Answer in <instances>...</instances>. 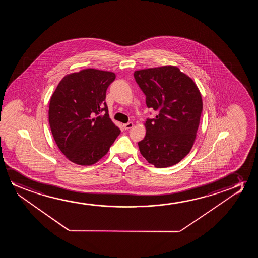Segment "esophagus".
<instances>
[{
  "label": "esophagus",
  "instance_id": "obj_1",
  "mask_svg": "<svg viewBox=\"0 0 258 258\" xmlns=\"http://www.w3.org/2000/svg\"><path fill=\"white\" fill-rule=\"evenodd\" d=\"M134 126V124L132 123V122H127V123L124 124L123 127L125 130H127V131H128V130H131V127H133Z\"/></svg>",
  "mask_w": 258,
  "mask_h": 258
}]
</instances>
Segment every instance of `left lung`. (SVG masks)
Returning <instances> with one entry per match:
<instances>
[{
	"label": "left lung",
	"mask_w": 258,
	"mask_h": 258,
	"mask_svg": "<svg viewBox=\"0 0 258 258\" xmlns=\"http://www.w3.org/2000/svg\"><path fill=\"white\" fill-rule=\"evenodd\" d=\"M135 80L157 112L145 121L146 135L138 147L158 168L173 166L190 152L203 111L201 93L194 81L174 66L135 71Z\"/></svg>",
	"instance_id": "8db88e82"
}]
</instances>
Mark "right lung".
Returning a JSON list of instances; mask_svg holds the SVG:
<instances>
[{
  "label": "right lung",
  "mask_w": 258,
  "mask_h": 258,
  "mask_svg": "<svg viewBox=\"0 0 258 258\" xmlns=\"http://www.w3.org/2000/svg\"><path fill=\"white\" fill-rule=\"evenodd\" d=\"M114 79L113 72L86 69L62 78L51 97L50 128L60 152L72 162L90 166L99 161L120 135L105 101Z\"/></svg>",
  "instance_id": "right-lung-1"
}]
</instances>
